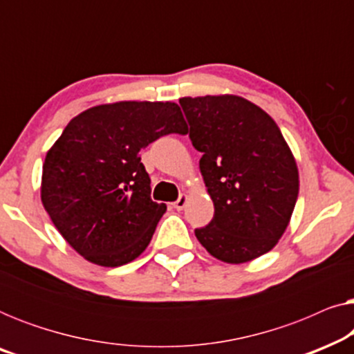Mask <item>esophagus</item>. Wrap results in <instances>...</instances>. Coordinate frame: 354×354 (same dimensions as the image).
<instances>
[{"label":"esophagus","mask_w":354,"mask_h":354,"mask_svg":"<svg viewBox=\"0 0 354 354\" xmlns=\"http://www.w3.org/2000/svg\"><path fill=\"white\" fill-rule=\"evenodd\" d=\"M185 205H187V196L180 195V196H178V200L174 203V207L180 211V209H183V207H185Z\"/></svg>","instance_id":"obj_1"}]
</instances>
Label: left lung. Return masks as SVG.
Listing matches in <instances>:
<instances>
[{
    "label": "left lung",
    "instance_id": "left-lung-1",
    "mask_svg": "<svg viewBox=\"0 0 354 354\" xmlns=\"http://www.w3.org/2000/svg\"><path fill=\"white\" fill-rule=\"evenodd\" d=\"M178 103L214 203L212 221L195 229L198 241L224 263L259 258L283 235L299 190L297 162L279 125L235 95L185 96Z\"/></svg>",
    "mask_w": 354,
    "mask_h": 354
}]
</instances>
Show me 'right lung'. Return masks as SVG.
<instances>
[{"label": "right lung", "mask_w": 354, "mask_h": 354, "mask_svg": "<svg viewBox=\"0 0 354 354\" xmlns=\"http://www.w3.org/2000/svg\"><path fill=\"white\" fill-rule=\"evenodd\" d=\"M188 132L171 101H119L77 115L46 153L41 203L53 224L90 263L118 268L138 258L166 212L151 200L142 149Z\"/></svg>", "instance_id": "add662e5"}]
</instances>
